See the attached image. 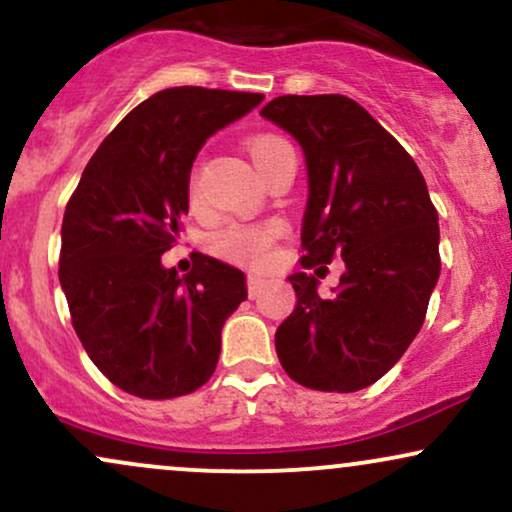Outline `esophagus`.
Segmentation results:
<instances>
[{"mask_svg": "<svg viewBox=\"0 0 512 512\" xmlns=\"http://www.w3.org/2000/svg\"><path fill=\"white\" fill-rule=\"evenodd\" d=\"M262 286H264V276L248 274V293H250V298H255L257 293L262 291Z\"/></svg>", "mask_w": 512, "mask_h": 512, "instance_id": "34e87169", "label": "esophagus"}]
</instances>
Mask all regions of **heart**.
I'll list each match as a JSON object with an SVG mask.
<instances>
[{
    "label": "heart",
    "instance_id": "1",
    "mask_svg": "<svg viewBox=\"0 0 512 512\" xmlns=\"http://www.w3.org/2000/svg\"><path fill=\"white\" fill-rule=\"evenodd\" d=\"M281 146H289L276 134H260V137H252L248 142V154L255 163V168L260 170L264 163L269 161V156L274 154ZM190 195L195 199L197 195V175L190 178ZM284 233V226L279 221L269 223H233L219 231L211 240V248L223 260L233 264H255L260 267L269 260L274 248V240Z\"/></svg>",
    "mask_w": 512,
    "mask_h": 512
}]
</instances>
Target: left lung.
Wrapping results in <instances>:
<instances>
[{"label": "left lung", "mask_w": 512, "mask_h": 512, "mask_svg": "<svg viewBox=\"0 0 512 512\" xmlns=\"http://www.w3.org/2000/svg\"><path fill=\"white\" fill-rule=\"evenodd\" d=\"M260 115L305 154L301 264H346L330 298L313 274L289 276L296 310L276 330V356L310 390H363L424 325L440 276L438 211L414 158L351 98L279 96Z\"/></svg>", "instance_id": "8db88e82"}]
</instances>
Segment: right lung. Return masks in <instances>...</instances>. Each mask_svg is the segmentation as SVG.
<instances>
[{"mask_svg": "<svg viewBox=\"0 0 512 512\" xmlns=\"http://www.w3.org/2000/svg\"><path fill=\"white\" fill-rule=\"evenodd\" d=\"M262 101L202 86L154 93L103 139L64 209L60 284L72 325L129 395H190L216 370L223 322L248 298L245 274L197 252L178 276L161 255L190 207L199 149Z\"/></svg>", "mask_w": 512, "mask_h": 512, "instance_id": "add662e5", "label": "right lung"}]
</instances>
